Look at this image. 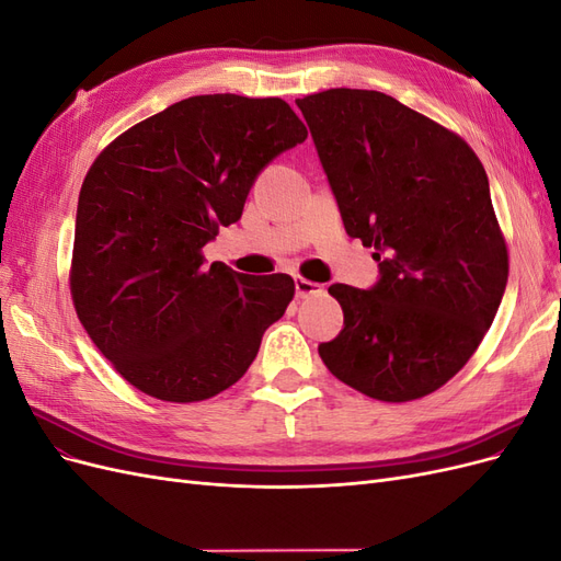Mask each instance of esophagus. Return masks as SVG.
<instances>
[{
    "label": "esophagus",
    "mask_w": 561,
    "mask_h": 561,
    "mask_svg": "<svg viewBox=\"0 0 561 561\" xmlns=\"http://www.w3.org/2000/svg\"><path fill=\"white\" fill-rule=\"evenodd\" d=\"M295 290H297V297L299 299H307V297H313V295H320L322 293V285L313 283V280H307V278H295Z\"/></svg>",
    "instance_id": "esophagus-1"
}]
</instances>
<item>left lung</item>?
I'll use <instances>...</instances> for the list:
<instances>
[{
  "label": "left lung",
  "instance_id": "left-lung-1",
  "mask_svg": "<svg viewBox=\"0 0 561 561\" xmlns=\"http://www.w3.org/2000/svg\"><path fill=\"white\" fill-rule=\"evenodd\" d=\"M346 233L375 248L379 283L330 285L344 330L318 346L346 386L410 402L478 351L507 283V248L478 154L449 128L379 91L297 100Z\"/></svg>",
  "mask_w": 561,
  "mask_h": 561
}]
</instances>
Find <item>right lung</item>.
<instances>
[{"instance_id": "obj_1", "label": "right lung", "mask_w": 561, "mask_h": 561, "mask_svg": "<svg viewBox=\"0 0 561 561\" xmlns=\"http://www.w3.org/2000/svg\"><path fill=\"white\" fill-rule=\"evenodd\" d=\"M280 98L194 95L118 135L83 178L70 293L83 330L130 386L198 402L239 381L295 297L287 274L206 266L250 186L307 140Z\"/></svg>"}]
</instances>
